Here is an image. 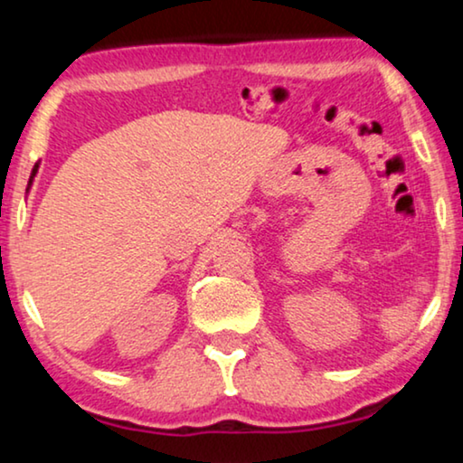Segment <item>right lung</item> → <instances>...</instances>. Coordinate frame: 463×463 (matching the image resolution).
<instances>
[{
  "label": "right lung",
  "mask_w": 463,
  "mask_h": 463,
  "mask_svg": "<svg viewBox=\"0 0 463 463\" xmlns=\"http://www.w3.org/2000/svg\"><path fill=\"white\" fill-rule=\"evenodd\" d=\"M35 173H37V164L33 166V173H31V179H29V185H31V181H33V176H35Z\"/></svg>",
  "instance_id": "obj_1"
}]
</instances>
